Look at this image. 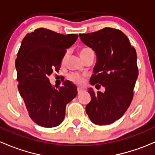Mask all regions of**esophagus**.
<instances>
[{"label": "esophagus", "instance_id": "esophagus-1", "mask_svg": "<svg viewBox=\"0 0 155 155\" xmlns=\"http://www.w3.org/2000/svg\"><path fill=\"white\" fill-rule=\"evenodd\" d=\"M83 91V89L81 88V87H78L77 88V92H78V94H79L80 93H82V91Z\"/></svg>", "mask_w": 155, "mask_h": 155}]
</instances>
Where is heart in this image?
Listing matches in <instances>:
<instances>
[{
  "label": "heart",
  "mask_w": 155,
  "mask_h": 155,
  "mask_svg": "<svg viewBox=\"0 0 155 155\" xmlns=\"http://www.w3.org/2000/svg\"><path fill=\"white\" fill-rule=\"evenodd\" d=\"M92 50L91 48L89 47H83L82 48H80L79 50V54H80L81 57L83 58L85 57V54H87V52H88L89 51ZM68 51H67L66 53L64 55L63 58H62V63L66 61L67 58H68ZM68 78L70 81H71L72 82H73L74 84L78 85H83L84 82H85V76L83 74H81V73H70V74L68 75Z\"/></svg>",
  "instance_id": "b5f03b06"
}]
</instances>
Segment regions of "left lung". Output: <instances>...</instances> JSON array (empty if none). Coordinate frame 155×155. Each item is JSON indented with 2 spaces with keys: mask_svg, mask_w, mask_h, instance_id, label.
Here are the masks:
<instances>
[{
  "mask_svg": "<svg viewBox=\"0 0 155 155\" xmlns=\"http://www.w3.org/2000/svg\"><path fill=\"white\" fill-rule=\"evenodd\" d=\"M79 37L97 57L91 85L100 84L106 89L101 93L89 88L91 100L85 111L94 124H110L124 115L134 97L139 73L137 52L125 34L112 28L79 34Z\"/></svg>",
  "mask_w": 155,
  "mask_h": 155,
  "instance_id": "8db88e82",
  "label": "left lung"
}]
</instances>
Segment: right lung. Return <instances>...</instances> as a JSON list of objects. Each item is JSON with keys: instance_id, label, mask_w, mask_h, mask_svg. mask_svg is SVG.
I'll list each match as a JSON object with an SVG mask.
<instances>
[{"instance_id": "1", "label": "right lung", "mask_w": 155, "mask_h": 155, "mask_svg": "<svg viewBox=\"0 0 155 155\" xmlns=\"http://www.w3.org/2000/svg\"><path fill=\"white\" fill-rule=\"evenodd\" d=\"M77 38V34L64 35L40 28L21 42L15 59L18 89L29 116L38 125H59L67 104L77 94V87L70 81L54 87L48 79L53 71H58L67 48Z\"/></svg>"}]
</instances>
